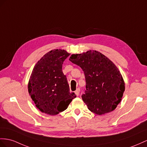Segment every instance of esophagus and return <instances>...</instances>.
I'll return each mask as SVG.
<instances>
[{
	"label": "esophagus",
	"mask_w": 147,
	"mask_h": 147,
	"mask_svg": "<svg viewBox=\"0 0 147 147\" xmlns=\"http://www.w3.org/2000/svg\"><path fill=\"white\" fill-rule=\"evenodd\" d=\"M80 88H78V89L76 90V91H75V94H76V95L77 96H78L79 95H80Z\"/></svg>",
	"instance_id": "obj_1"
}]
</instances>
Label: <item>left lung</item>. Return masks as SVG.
Masks as SVG:
<instances>
[{"mask_svg":"<svg viewBox=\"0 0 147 147\" xmlns=\"http://www.w3.org/2000/svg\"><path fill=\"white\" fill-rule=\"evenodd\" d=\"M69 60L84 71L86 89L81 97L89 110L97 115L114 111L125 91V82L114 63L96 50L73 54Z\"/></svg>","mask_w":147,"mask_h":147,"instance_id":"left-lung-1","label":"left lung"}]
</instances>
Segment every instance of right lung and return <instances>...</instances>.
Here are the masks:
<instances>
[{
    "label": "right lung",
    "mask_w": 147,
    "mask_h": 147,
    "mask_svg": "<svg viewBox=\"0 0 147 147\" xmlns=\"http://www.w3.org/2000/svg\"><path fill=\"white\" fill-rule=\"evenodd\" d=\"M66 50L48 52L33 67L28 84L29 94L38 109L55 115L66 110L76 97L69 92L67 78L62 71L64 61L69 56Z\"/></svg>",
    "instance_id": "1"
}]
</instances>
